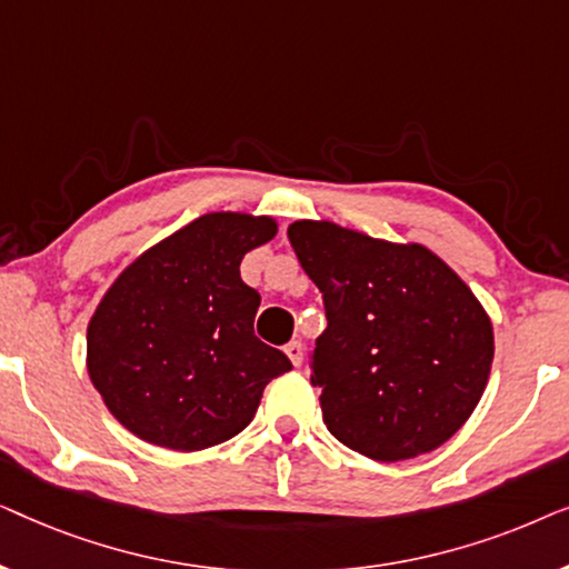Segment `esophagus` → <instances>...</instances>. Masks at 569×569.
<instances>
[{"mask_svg": "<svg viewBox=\"0 0 569 569\" xmlns=\"http://www.w3.org/2000/svg\"><path fill=\"white\" fill-rule=\"evenodd\" d=\"M284 352H287V357H290V362L295 365V368H300L302 365V352H306V345H302V341H290V345L284 347Z\"/></svg>", "mask_w": 569, "mask_h": 569, "instance_id": "obj_1", "label": "esophagus"}]
</instances>
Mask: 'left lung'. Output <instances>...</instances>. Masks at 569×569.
<instances>
[{
    "instance_id": "8db88e82",
    "label": "left lung",
    "mask_w": 569,
    "mask_h": 569,
    "mask_svg": "<svg viewBox=\"0 0 569 569\" xmlns=\"http://www.w3.org/2000/svg\"><path fill=\"white\" fill-rule=\"evenodd\" d=\"M287 238L329 321L308 365L333 438L386 463L453 438L495 357L492 323L461 277L425 246L333 222L300 220Z\"/></svg>"
}]
</instances>
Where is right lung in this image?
Returning <instances> with one entry per match:
<instances>
[{
  "mask_svg": "<svg viewBox=\"0 0 569 569\" xmlns=\"http://www.w3.org/2000/svg\"><path fill=\"white\" fill-rule=\"evenodd\" d=\"M271 217L204 214L139 256L88 326V372L111 415L152 446L204 450L246 430L271 378L292 370L253 333L259 292L240 261Z\"/></svg>",
  "mask_w": 569,
  "mask_h": 569,
  "instance_id": "obj_1",
  "label": "right lung"
}]
</instances>
